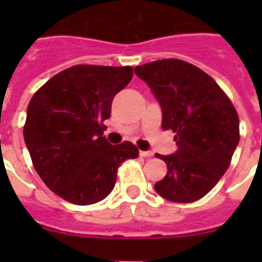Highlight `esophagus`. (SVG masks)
Masks as SVG:
<instances>
[{
	"instance_id": "esophagus-1",
	"label": "esophagus",
	"mask_w": 262,
	"mask_h": 262,
	"mask_svg": "<svg viewBox=\"0 0 262 262\" xmlns=\"http://www.w3.org/2000/svg\"><path fill=\"white\" fill-rule=\"evenodd\" d=\"M154 155V152L151 151H140V156H143V158H151Z\"/></svg>"
}]
</instances>
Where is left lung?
<instances>
[{"label": "left lung", "instance_id": "1", "mask_svg": "<svg viewBox=\"0 0 262 262\" xmlns=\"http://www.w3.org/2000/svg\"><path fill=\"white\" fill-rule=\"evenodd\" d=\"M162 107V127L175 133L177 152L156 158L167 174L155 190L172 203H193L227 171L239 143V118L211 76L181 59H160L135 68Z\"/></svg>", "mask_w": 262, "mask_h": 262}]
</instances>
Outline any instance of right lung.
<instances>
[{
	"label": "right lung",
	"instance_id": "1",
	"mask_svg": "<svg viewBox=\"0 0 262 262\" xmlns=\"http://www.w3.org/2000/svg\"><path fill=\"white\" fill-rule=\"evenodd\" d=\"M133 77L132 67L76 65L39 88L27 108L24 141L46 186L76 205L110 194L117 170L139 149L111 145L103 136L111 103Z\"/></svg>",
	"mask_w": 262,
	"mask_h": 262
}]
</instances>
